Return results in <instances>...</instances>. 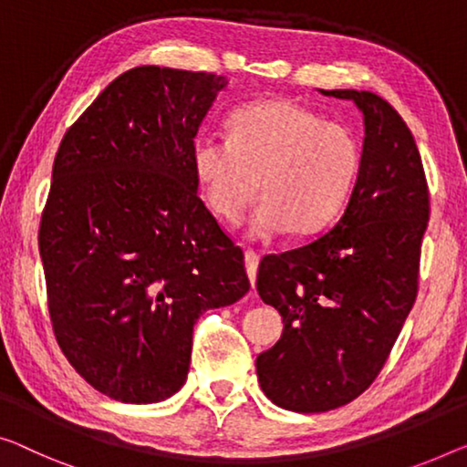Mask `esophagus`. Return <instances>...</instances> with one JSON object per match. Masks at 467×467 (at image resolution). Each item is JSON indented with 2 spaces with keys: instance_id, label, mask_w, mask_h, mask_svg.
I'll return each mask as SVG.
<instances>
[{
  "instance_id": "obj_1",
  "label": "esophagus",
  "mask_w": 467,
  "mask_h": 467,
  "mask_svg": "<svg viewBox=\"0 0 467 467\" xmlns=\"http://www.w3.org/2000/svg\"><path fill=\"white\" fill-rule=\"evenodd\" d=\"M257 266H260V254L254 252V249H247V252H245V268H247L249 281H252V287H255Z\"/></svg>"
}]
</instances>
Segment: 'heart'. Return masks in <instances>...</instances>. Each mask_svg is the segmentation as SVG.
<instances>
[{
  "label": "heart",
  "instance_id": "1",
  "mask_svg": "<svg viewBox=\"0 0 467 467\" xmlns=\"http://www.w3.org/2000/svg\"><path fill=\"white\" fill-rule=\"evenodd\" d=\"M363 150L344 123L325 121L294 100H262L228 117V138L199 134L191 146L192 173L205 205L239 222L257 191L249 233L310 234L344 210L357 184Z\"/></svg>",
  "mask_w": 467,
  "mask_h": 467
}]
</instances>
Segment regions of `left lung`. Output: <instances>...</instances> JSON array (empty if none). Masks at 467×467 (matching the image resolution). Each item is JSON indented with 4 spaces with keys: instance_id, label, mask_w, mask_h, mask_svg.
Listing matches in <instances>:
<instances>
[{
    "instance_id": "obj_1",
    "label": "left lung",
    "mask_w": 467,
    "mask_h": 467,
    "mask_svg": "<svg viewBox=\"0 0 467 467\" xmlns=\"http://www.w3.org/2000/svg\"><path fill=\"white\" fill-rule=\"evenodd\" d=\"M363 110V161L346 212L325 234L262 257L257 294L283 336L255 358L275 405L331 411L373 384L411 312L430 194L411 130L373 92L321 89Z\"/></svg>"
}]
</instances>
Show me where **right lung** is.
Returning a JSON list of instances; mask_svg holds the SVG:
<instances>
[{"label": "right lung", "instance_id": "obj_1", "mask_svg": "<svg viewBox=\"0 0 467 467\" xmlns=\"http://www.w3.org/2000/svg\"><path fill=\"white\" fill-rule=\"evenodd\" d=\"M228 79L136 67L67 130L39 224L62 354L121 402L186 381L192 327L247 294L243 249L197 194L191 146Z\"/></svg>", "mask_w": 467, "mask_h": 467}]
</instances>
